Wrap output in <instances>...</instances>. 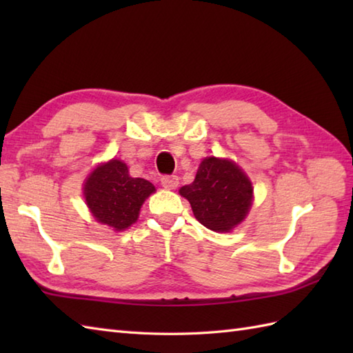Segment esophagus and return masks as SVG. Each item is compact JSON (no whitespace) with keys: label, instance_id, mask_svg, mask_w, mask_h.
<instances>
[{"label":"esophagus","instance_id":"1","mask_svg":"<svg viewBox=\"0 0 353 353\" xmlns=\"http://www.w3.org/2000/svg\"><path fill=\"white\" fill-rule=\"evenodd\" d=\"M161 183H162L163 188L176 190L177 185H179V177L177 176H163L161 179Z\"/></svg>","mask_w":353,"mask_h":353}]
</instances>
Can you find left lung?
Instances as JSON below:
<instances>
[{"instance_id": "obj_1", "label": "left lung", "mask_w": 353, "mask_h": 353, "mask_svg": "<svg viewBox=\"0 0 353 353\" xmlns=\"http://www.w3.org/2000/svg\"><path fill=\"white\" fill-rule=\"evenodd\" d=\"M181 196L190 201L194 216L214 232H230L249 214L253 186L235 162L219 157L201 161L196 179Z\"/></svg>"}]
</instances>
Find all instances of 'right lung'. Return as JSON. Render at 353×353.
<instances>
[{
  "label": "right lung",
  "instance_id": "obj_1",
  "mask_svg": "<svg viewBox=\"0 0 353 353\" xmlns=\"http://www.w3.org/2000/svg\"><path fill=\"white\" fill-rule=\"evenodd\" d=\"M156 188L145 179L132 177L123 161L97 167L83 185V196L94 219L114 230H125L138 220L139 209Z\"/></svg>",
  "mask_w": 353,
  "mask_h": 353
}]
</instances>
